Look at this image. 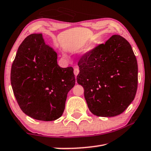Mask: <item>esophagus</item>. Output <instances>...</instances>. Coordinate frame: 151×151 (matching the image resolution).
Instances as JSON below:
<instances>
[{
  "label": "esophagus",
  "instance_id": "34e87169",
  "mask_svg": "<svg viewBox=\"0 0 151 151\" xmlns=\"http://www.w3.org/2000/svg\"><path fill=\"white\" fill-rule=\"evenodd\" d=\"M78 73H79V69H78V68L76 67V68H74V74H75V76H77Z\"/></svg>",
  "mask_w": 151,
  "mask_h": 151
}]
</instances>
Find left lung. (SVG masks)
I'll use <instances>...</instances> for the list:
<instances>
[{
	"mask_svg": "<svg viewBox=\"0 0 151 151\" xmlns=\"http://www.w3.org/2000/svg\"><path fill=\"white\" fill-rule=\"evenodd\" d=\"M77 83L83 86L90 111L98 116H114L123 112L136 95L138 65L130 43L112 35L78 61Z\"/></svg>",
	"mask_w": 151,
	"mask_h": 151,
	"instance_id": "obj_1",
	"label": "left lung"
}]
</instances>
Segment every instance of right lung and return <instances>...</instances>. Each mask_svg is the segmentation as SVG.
Here are the masks:
<instances>
[{
    "instance_id": "add662e5",
    "label": "right lung",
    "mask_w": 151,
    "mask_h": 151,
    "mask_svg": "<svg viewBox=\"0 0 151 151\" xmlns=\"http://www.w3.org/2000/svg\"><path fill=\"white\" fill-rule=\"evenodd\" d=\"M11 82L24 113L39 121H52L62 116L75 77L72 67L58 65L57 52L45 44L42 34H32L18 48Z\"/></svg>"
}]
</instances>
